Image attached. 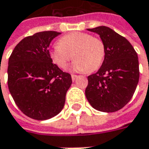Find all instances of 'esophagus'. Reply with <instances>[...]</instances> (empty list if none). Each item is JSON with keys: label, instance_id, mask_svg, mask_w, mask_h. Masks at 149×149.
<instances>
[{"label": "esophagus", "instance_id": "34e87169", "mask_svg": "<svg viewBox=\"0 0 149 149\" xmlns=\"http://www.w3.org/2000/svg\"><path fill=\"white\" fill-rule=\"evenodd\" d=\"M77 77H78V75H75V74H72V75H71L72 80H73V81H74V80H75V79H77Z\"/></svg>", "mask_w": 149, "mask_h": 149}]
</instances>
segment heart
I'll use <instances>...</instances> for the list:
<instances>
[{"mask_svg": "<svg viewBox=\"0 0 149 149\" xmlns=\"http://www.w3.org/2000/svg\"><path fill=\"white\" fill-rule=\"evenodd\" d=\"M105 55V47L100 38L88 33L72 32L58 40L49 56L52 62L60 69H65L69 62L75 59L71 66L74 71L93 72L100 68Z\"/></svg>", "mask_w": 149, "mask_h": 149, "instance_id": "b5f03b06", "label": "heart"}]
</instances>
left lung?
Returning <instances> with one entry per match:
<instances>
[{
	"label": "left lung",
	"mask_w": 149,
	"mask_h": 149,
	"mask_svg": "<svg viewBox=\"0 0 149 149\" xmlns=\"http://www.w3.org/2000/svg\"><path fill=\"white\" fill-rule=\"evenodd\" d=\"M87 30L100 35L105 55L98 72L88 76L86 98L99 111H118L130 101L137 88L139 79L138 54L126 38L109 27Z\"/></svg>",
	"instance_id": "8db88e82"
}]
</instances>
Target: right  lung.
Returning a JSON list of instances; mask_svg holds the SVG:
<instances>
[{"label": "right lung", "mask_w": 149, "mask_h": 149, "mask_svg": "<svg viewBox=\"0 0 149 149\" xmlns=\"http://www.w3.org/2000/svg\"><path fill=\"white\" fill-rule=\"evenodd\" d=\"M60 34L42 31L24 38L9 58V91L20 111L33 119L57 115L72 84L71 75L53 64L49 56V44Z\"/></svg>", "instance_id": "add662e5"}]
</instances>
